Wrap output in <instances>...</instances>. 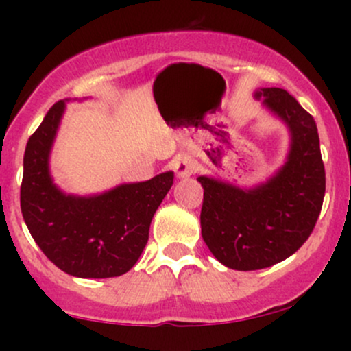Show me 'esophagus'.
<instances>
[{"label": "esophagus", "instance_id": "obj_1", "mask_svg": "<svg viewBox=\"0 0 351 351\" xmlns=\"http://www.w3.org/2000/svg\"><path fill=\"white\" fill-rule=\"evenodd\" d=\"M171 168L173 171L176 173L178 178H188V176L193 175V163L186 155L175 156V160H173L171 163Z\"/></svg>", "mask_w": 351, "mask_h": 351}]
</instances>
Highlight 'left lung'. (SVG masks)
<instances>
[{
	"label": "left lung",
	"instance_id": "left-lung-1",
	"mask_svg": "<svg viewBox=\"0 0 351 351\" xmlns=\"http://www.w3.org/2000/svg\"><path fill=\"white\" fill-rule=\"evenodd\" d=\"M256 99L279 115L292 134L287 162L254 189L208 176L201 234L213 256L234 271H257L287 259L308 239L325 196V167L313 117L279 87L261 88Z\"/></svg>",
	"mask_w": 351,
	"mask_h": 351
}]
</instances>
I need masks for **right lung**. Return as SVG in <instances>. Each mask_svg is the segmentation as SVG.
Masks as SVG:
<instances>
[{"instance_id": "1", "label": "right lung", "mask_w": 351, "mask_h": 351, "mask_svg": "<svg viewBox=\"0 0 351 351\" xmlns=\"http://www.w3.org/2000/svg\"><path fill=\"white\" fill-rule=\"evenodd\" d=\"M64 102L49 108L24 150L21 213L44 256L82 279L128 272L148 241L153 215L173 184L167 171L143 183L120 184L90 198L64 195L49 176V152Z\"/></svg>"}]
</instances>
